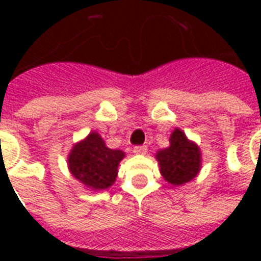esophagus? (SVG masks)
I'll return each instance as SVG.
<instances>
[{"mask_svg":"<svg viewBox=\"0 0 261 261\" xmlns=\"http://www.w3.org/2000/svg\"><path fill=\"white\" fill-rule=\"evenodd\" d=\"M147 150L146 146H142V145H138V146H134L133 151H134L135 154H145Z\"/></svg>","mask_w":261,"mask_h":261,"instance_id":"1","label":"esophagus"}]
</instances>
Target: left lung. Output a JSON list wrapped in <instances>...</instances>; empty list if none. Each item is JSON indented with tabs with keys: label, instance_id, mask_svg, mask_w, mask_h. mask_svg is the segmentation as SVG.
Segmentation results:
<instances>
[{
	"label": "left lung",
	"instance_id": "1",
	"mask_svg": "<svg viewBox=\"0 0 261 261\" xmlns=\"http://www.w3.org/2000/svg\"><path fill=\"white\" fill-rule=\"evenodd\" d=\"M164 178L173 186H180L198 174L200 169V151L194 142L187 139L181 130L171 135V146L160 150L155 155Z\"/></svg>",
	"mask_w": 261,
	"mask_h": 261
}]
</instances>
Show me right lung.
Masks as SVG:
<instances>
[{
    "instance_id": "obj_1",
    "label": "right lung",
    "mask_w": 261,
    "mask_h": 261,
    "mask_svg": "<svg viewBox=\"0 0 261 261\" xmlns=\"http://www.w3.org/2000/svg\"><path fill=\"white\" fill-rule=\"evenodd\" d=\"M123 157L122 150L107 147L97 133H90L87 139L73 147L69 154V169L92 190H106L114 184Z\"/></svg>"
}]
</instances>
